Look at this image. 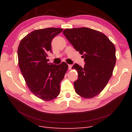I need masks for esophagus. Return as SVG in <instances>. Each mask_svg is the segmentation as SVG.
I'll list each match as a JSON object with an SVG mask.
<instances>
[{
    "mask_svg": "<svg viewBox=\"0 0 132 132\" xmlns=\"http://www.w3.org/2000/svg\"><path fill=\"white\" fill-rule=\"evenodd\" d=\"M72 65H68V69L69 70H71V69L72 68Z\"/></svg>",
    "mask_w": 132,
    "mask_h": 132,
    "instance_id": "obj_1",
    "label": "esophagus"
}]
</instances>
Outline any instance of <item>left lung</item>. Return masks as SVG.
I'll return each mask as SVG.
<instances>
[{
  "label": "left lung",
  "instance_id": "left-lung-1",
  "mask_svg": "<svg viewBox=\"0 0 132 132\" xmlns=\"http://www.w3.org/2000/svg\"><path fill=\"white\" fill-rule=\"evenodd\" d=\"M62 32L86 63L84 67L77 64L73 66L78 73L75 90L83 97L92 98L111 77L116 61L115 46L104 34L88 28L66 29Z\"/></svg>",
  "mask_w": 132,
  "mask_h": 132
}]
</instances>
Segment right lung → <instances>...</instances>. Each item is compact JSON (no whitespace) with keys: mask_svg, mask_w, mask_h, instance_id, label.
<instances>
[{"mask_svg":"<svg viewBox=\"0 0 132 132\" xmlns=\"http://www.w3.org/2000/svg\"><path fill=\"white\" fill-rule=\"evenodd\" d=\"M63 29L48 28L35 30L20 42L18 49L19 66L26 84L37 97L52 100L59 95L60 82L64 78L68 65L48 63V52L51 50L53 38Z\"/></svg>","mask_w":132,"mask_h":132,"instance_id":"right-lung-1","label":"right lung"}]
</instances>
